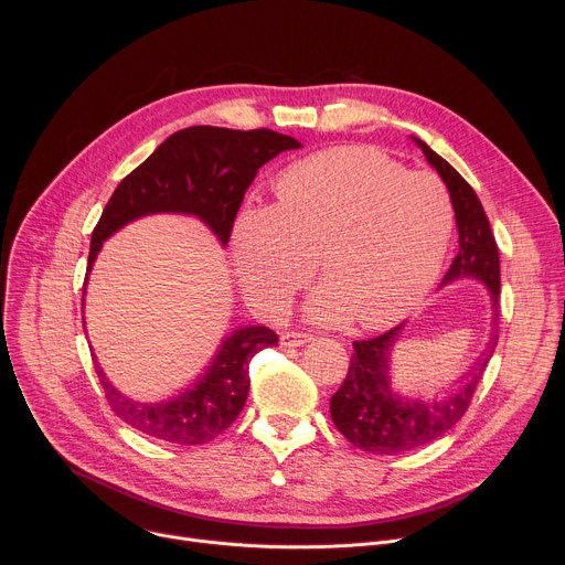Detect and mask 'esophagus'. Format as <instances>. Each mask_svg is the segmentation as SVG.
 Listing matches in <instances>:
<instances>
[{
    "label": "esophagus",
    "mask_w": 565,
    "mask_h": 565,
    "mask_svg": "<svg viewBox=\"0 0 565 565\" xmlns=\"http://www.w3.org/2000/svg\"><path fill=\"white\" fill-rule=\"evenodd\" d=\"M312 338L308 335V333H281V338H279V344L281 347H286V349H295V347H303V344H308Z\"/></svg>",
    "instance_id": "obj_1"
}]
</instances>
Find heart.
Returning <instances> with one entry per match:
<instances>
[{
	"instance_id": "b5f03b06",
	"label": "heart",
	"mask_w": 565,
	"mask_h": 565,
	"mask_svg": "<svg viewBox=\"0 0 565 565\" xmlns=\"http://www.w3.org/2000/svg\"><path fill=\"white\" fill-rule=\"evenodd\" d=\"M277 199L246 205L232 230L236 279L259 310H281L315 259L327 281L306 308L315 321L355 315L362 327H384L436 284L454 227L436 177L349 145L292 163Z\"/></svg>"
}]
</instances>
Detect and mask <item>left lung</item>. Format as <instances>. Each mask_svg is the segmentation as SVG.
<instances>
[{
  "label": "left lung",
  "mask_w": 565,
  "mask_h": 565,
  "mask_svg": "<svg viewBox=\"0 0 565 565\" xmlns=\"http://www.w3.org/2000/svg\"><path fill=\"white\" fill-rule=\"evenodd\" d=\"M414 142L423 149L427 163L445 181L456 214L460 248L443 279V286L460 279H476L486 284L494 310V329L486 353H480L471 371L460 375L445 397L434 399L399 395L391 386V353L405 324L391 329L384 335L353 342L355 353L351 355L349 373L331 397V418L351 445L369 454L384 456L418 449L449 431L467 412L482 371H486L497 347L494 331L501 297V264L486 210H482L471 185L443 156H438L420 138H414Z\"/></svg>",
  "instance_id": "obj_1"
}]
</instances>
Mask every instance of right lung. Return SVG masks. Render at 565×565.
Here are the masks:
<instances>
[{
	"label": "right lung",
	"mask_w": 565,
	"mask_h": 565,
	"mask_svg": "<svg viewBox=\"0 0 565 565\" xmlns=\"http://www.w3.org/2000/svg\"><path fill=\"white\" fill-rule=\"evenodd\" d=\"M299 140L273 129L188 127L160 142L156 151L120 181L92 234L89 273L105 241L127 223L149 214H188L203 221L227 246L234 216L259 168L286 149H299ZM277 347V333L268 327L230 331L205 371L181 393L140 402L120 393L103 373L96 355V373L111 412L140 434L172 445H205L223 434L246 405L250 360Z\"/></svg>",
	"instance_id": "right-lung-1"
}]
</instances>
